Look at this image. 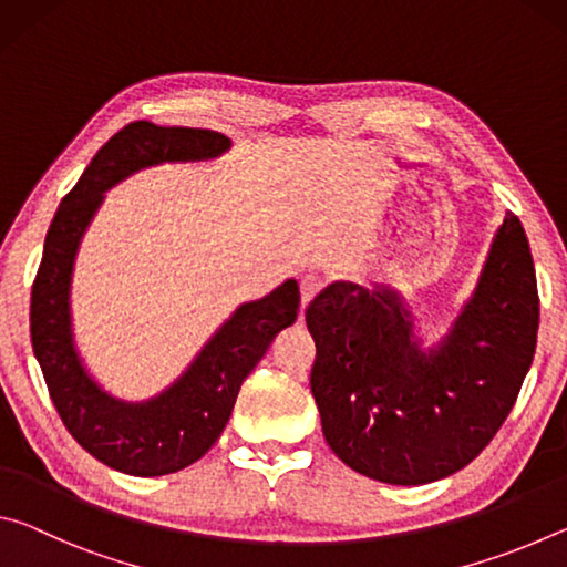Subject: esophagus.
<instances>
[{
	"label": "esophagus",
	"mask_w": 567,
	"mask_h": 567,
	"mask_svg": "<svg viewBox=\"0 0 567 567\" xmlns=\"http://www.w3.org/2000/svg\"><path fill=\"white\" fill-rule=\"evenodd\" d=\"M322 277H318V275H305L302 277V282H300V290H302V310L307 305L312 302V297L318 295L320 290H322Z\"/></svg>",
	"instance_id": "obj_1"
}]
</instances>
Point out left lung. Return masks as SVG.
I'll return each mask as SVG.
<instances>
[{
  "mask_svg": "<svg viewBox=\"0 0 567 567\" xmlns=\"http://www.w3.org/2000/svg\"><path fill=\"white\" fill-rule=\"evenodd\" d=\"M305 320L318 348L310 388L332 453L380 483H435L483 453L533 364L540 300L525 229L505 215L473 295L427 348L390 285L332 282Z\"/></svg>",
  "mask_w": 567,
  "mask_h": 567,
  "instance_id": "obj_1",
  "label": "left lung"
}]
</instances>
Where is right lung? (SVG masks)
Segmentation results:
<instances>
[{
  "mask_svg": "<svg viewBox=\"0 0 567 567\" xmlns=\"http://www.w3.org/2000/svg\"><path fill=\"white\" fill-rule=\"evenodd\" d=\"M229 147V137L213 130L132 122L94 155L62 199L47 233L30 307L34 358L64 427L90 455L120 473L155 477L197 463L223 435L239 385L262 360L277 332L297 320L300 285L285 280L262 300L239 305L187 370L147 400L112 395L90 375L76 350L72 272L104 192L140 169L167 162L217 159Z\"/></svg>",
  "mask_w": 567,
  "mask_h": 567,
  "instance_id": "1",
  "label": "right lung"
}]
</instances>
